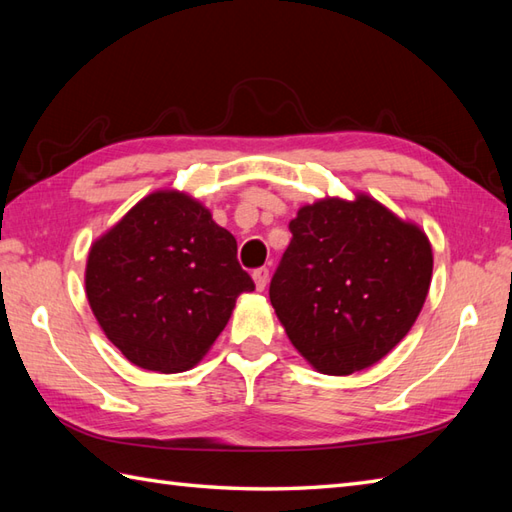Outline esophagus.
Masks as SVG:
<instances>
[{
	"label": "esophagus",
	"instance_id": "obj_1",
	"mask_svg": "<svg viewBox=\"0 0 512 512\" xmlns=\"http://www.w3.org/2000/svg\"><path fill=\"white\" fill-rule=\"evenodd\" d=\"M253 279H255L257 290H264L266 284H268V268H266V266L255 268V270H253Z\"/></svg>",
	"mask_w": 512,
	"mask_h": 512
}]
</instances>
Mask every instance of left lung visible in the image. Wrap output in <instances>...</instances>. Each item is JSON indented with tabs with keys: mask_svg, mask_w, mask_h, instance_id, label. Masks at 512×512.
I'll use <instances>...</instances> for the list:
<instances>
[{
	"mask_svg": "<svg viewBox=\"0 0 512 512\" xmlns=\"http://www.w3.org/2000/svg\"><path fill=\"white\" fill-rule=\"evenodd\" d=\"M270 279L288 339L321 374L347 376L405 339L427 299V235L383 204L325 198L299 209Z\"/></svg>",
	"mask_w": 512,
	"mask_h": 512,
	"instance_id": "1",
	"label": "left lung"
}]
</instances>
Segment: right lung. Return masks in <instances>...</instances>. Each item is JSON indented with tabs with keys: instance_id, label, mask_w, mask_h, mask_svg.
I'll use <instances>...</instances> for the list:
<instances>
[{
	"instance_id": "obj_1",
	"label": "right lung",
	"mask_w": 512,
	"mask_h": 512,
	"mask_svg": "<svg viewBox=\"0 0 512 512\" xmlns=\"http://www.w3.org/2000/svg\"><path fill=\"white\" fill-rule=\"evenodd\" d=\"M250 290L235 237L178 191L140 200L94 242L85 268V292L107 339L127 361L162 374L198 363Z\"/></svg>"
}]
</instances>
